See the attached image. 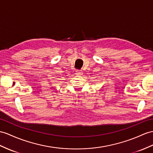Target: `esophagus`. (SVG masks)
I'll return each mask as SVG.
<instances>
[{
  "label": "esophagus",
  "instance_id": "obj_1",
  "mask_svg": "<svg viewBox=\"0 0 153 153\" xmlns=\"http://www.w3.org/2000/svg\"><path fill=\"white\" fill-rule=\"evenodd\" d=\"M82 71L81 70H77L76 71V72L78 73V74H79V75H80V74H82Z\"/></svg>",
  "mask_w": 153,
  "mask_h": 153
}]
</instances>
